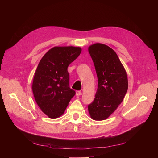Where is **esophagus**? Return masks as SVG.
<instances>
[{
	"instance_id": "obj_1",
	"label": "esophagus",
	"mask_w": 158,
	"mask_h": 158,
	"mask_svg": "<svg viewBox=\"0 0 158 158\" xmlns=\"http://www.w3.org/2000/svg\"><path fill=\"white\" fill-rule=\"evenodd\" d=\"M82 95V93L81 91H79V90H77L76 91V95Z\"/></svg>"
}]
</instances>
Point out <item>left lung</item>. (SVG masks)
<instances>
[{
	"mask_svg": "<svg viewBox=\"0 0 158 158\" xmlns=\"http://www.w3.org/2000/svg\"><path fill=\"white\" fill-rule=\"evenodd\" d=\"M98 76L95 98L88 106L90 118L103 121L121 104L128 89L126 71L116 53L107 45L95 43L89 47Z\"/></svg>",
	"mask_w": 158,
	"mask_h": 158,
	"instance_id": "8db88e82",
	"label": "left lung"
}]
</instances>
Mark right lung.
Masks as SVG:
<instances>
[{
	"mask_svg": "<svg viewBox=\"0 0 158 158\" xmlns=\"http://www.w3.org/2000/svg\"><path fill=\"white\" fill-rule=\"evenodd\" d=\"M81 52L79 47H54L45 53L37 65L32 90L37 105L50 118L62 116L75 95L69 85L68 67Z\"/></svg>",
	"mask_w": 158,
	"mask_h": 158,
	"instance_id": "obj_1",
	"label": "right lung"
}]
</instances>
